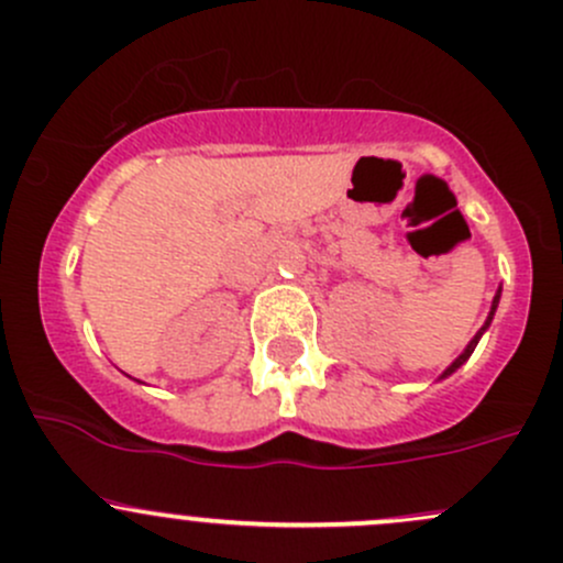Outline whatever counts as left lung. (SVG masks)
Wrapping results in <instances>:
<instances>
[{
    "mask_svg": "<svg viewBox=\"0 0 563 563\" xmlns=\"http://www.w3.org/2000/svg\"><path fill=\"white\" fill-rule=\"evenodd\" d=\"M499 299H501V288H499V291H496V297H494V301H490V312H488V318H485V323H483V327H481V331H477V334H475V336H472V340H470V345H466V347H464V353H461V356H459V358H455V361H453V364H451V366H448V369H445V372H442V375H440V380H445V377H451V375H453V372H455V369H459V366H461V364H466V361H470V356H472V353H475L477 342H481V336L485 334V331H488V327H490V321H494V312H496V307H499Z\"/></svg>",
    "mask_w": 563,
    "mask_h": 563,
    "instance_id": "8db88e82",
    "label": "left lung"
}]
</instances>
